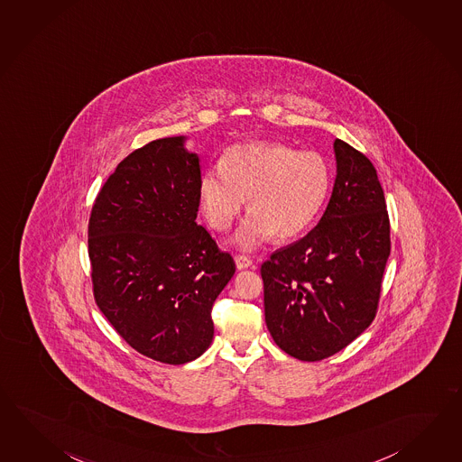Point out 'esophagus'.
I'll return each mask as SVG.
<instances>
[{
    "instance_id": "esophagus-1",
    "label": "esophagus",
    "mask_w": 462,
    "mask_h": 462,
    "mask_svg": "<svg viewBox=\"0 0 462 462\" xmlns=\"http://www.w3.org/2000/svg\"><path fill=\"white\" fill-rule=\"evenodd\" d=\"M235 263H236L237 269H246L253 266V261H251V258H247V256H245V254H236Z\"/></svg>"
}]
</instances>
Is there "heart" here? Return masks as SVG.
<instances>
[{
    "label": "heart",
    "instance_id": "obj_1",
    "mask_svg": "<svg viewBox=\"0 0 462 462\" xmlns=\"http://www.w3.org/2000/svg\"><path fill=\"white\" fill-rule=\"evenodd\" d=\"M329 186L331 170L319 152L251 143L226 150L221 166L201 174L198 196L208 225L219 233L233 226L247 198L251 215L233 243L251 251L273 235L286 241L308 229Z\"/></svg>",
    "mask_w": 462,
    "mask_h": 462
}]
</instances>
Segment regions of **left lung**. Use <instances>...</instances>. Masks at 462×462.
<instances>
[{"label": "left lung", "instance_id": "1", "mask_svg": "<svg viewBox=\"0 0 462 462\" xmlns=\"http://www.w3.org/2000/svg\"><path fill=\"white\" fill-rule=\"evenodd\" d=\"M337 174L321 221L263 263L274 343L300 361L339 353L374 319L391 253L386 199L373 162L334 141Z\"/></svg>", "mask_w": 462, "mask_h": 462}]
</instances>
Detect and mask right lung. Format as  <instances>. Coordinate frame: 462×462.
Listing matches in <instances>:
<instances>
[{
	"mask_svg": "<svg viewBox=\"0 0 462 462\" xmlns=\"http://www.w3.org/2000/svg\"><path fill=\"white\" fill-rule=\"evenodd\" d=\"M199 178L184 136L151 141L107 178L88 225L97 308L133 349L164 365L209 347L213 304L236 271L196 223Z\"/></svg>",
	"mask_w": 462,
	"mask_h": 462,
	"instance_id": "right-lung-1",
	"label": "right lung"
}]
</instances>
